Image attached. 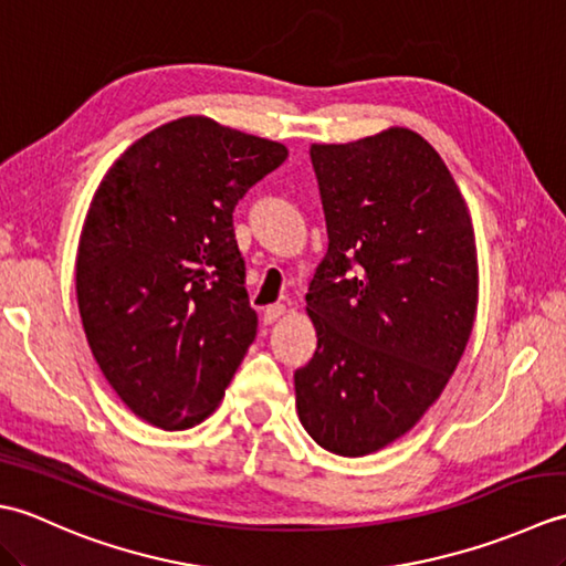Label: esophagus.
<instances>
[{
  "label": "esophagus",
  "mask_w": 566,
  "mask_h": 566,
  "mask_svg": "<svg viewBox=\"0 0 566 566\" xmlns=\"http://www.w3.org/2000/svg\"><path fill=\"white\" fill-rule=\"evenodd\" d=\"M284 314H286V306H284V304H272V306L264 308L262 321H264V323H276Z\"/></svg>",
  "instance_id": "1"
}]
</instances>
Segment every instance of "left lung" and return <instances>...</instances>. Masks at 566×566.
<instances>
[{"label": "left lung", "mask_w": 566, "mask_h": 566, "mask_svg": "<svg viewBox=\"0 0 566 566\" xmlns=\"http://www.w3.org/2000/svg\"><path fill=\"white\" fill-rule=\"evenodd\" d=\"M328 252L308 284L318 347L294 371L323 450L363 457L411 430L460 363L476 314V245L448 165L411 128L311 146Z\"/></svg>", "instance_id": "8db88e82"}]
</instances>
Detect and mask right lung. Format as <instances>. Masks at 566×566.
<instances>
[{"label": "right lung", "instance_id": "obj_1", "mask_svg": "<svg viewBox=\"0 0 566 566\" xmlns=\"http://www.w3.org/2000/svg\"><path fill=\"white\" fill-rule=\"evenodd\" d=\"M290 150L207 116L138 138L94 191L77 306L102 375L163 430L213 413L258 333L235 203Z\"/></svg>", "mask_w": 566, "mask_h": 566}]
</instances>
